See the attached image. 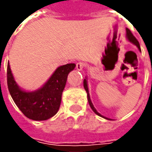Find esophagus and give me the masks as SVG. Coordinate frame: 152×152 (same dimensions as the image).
Wrapping results in <instances>:
<instances>
[{"label": "esophagus", "instance_id": "obj_1", "mask_svg": "<svg viewBox=\"0 0 152 152\" xmlns=\"http://www.w3.org/2000/svg\"><path fill=\"white\" fill-rule=\"evenodd\" d=\"M85 66H86V64H85V63H82V62H80V63H76V68L77 71H82L83 68L85 67Z\"/></svg>", "mask_w": 152, "mask_h": 152}]
</instances>
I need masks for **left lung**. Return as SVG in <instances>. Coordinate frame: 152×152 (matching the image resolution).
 <instances>
[{"mask_svg":"<svg viewBox=\"0 0 152 152\" xmlns=\"http://www.w3.org/2000/svg\"><path fill=\"white\" fill-rule=\"evenodd\" d=\"M126 39H127L129 42H130V43L134 44V45H136L137 49H138V50H139V51H141L140 45H139V43H138V41H137V40L136 39V38L134 37V35L131 33V31H129V30L128 28H126ZM84 88H85L86 93H87V98H88V102H89V106H90L91 109L93 110V112H94L96 115H99V116H101V117L104 118V119H106V120H111V119H109V118H107V117H105V116L102 115L100 114V113H99V112H97V110L95 109V107H94V104H93L92 102H91V99H90V96H89V88H88V81H87V77H86V79L84 80Z\"/></svg>","mask_w":152,"mask_h":152,"instance_id":"obj_1","label":"left lung"}]
</instances>
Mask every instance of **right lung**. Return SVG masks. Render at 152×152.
<instances>
[{"mask_svg": "<svg viewBox=\"0 0 152 152\" xmlns=\"http://www.w3.org/2000/svg\"><path fill=\"white\" fill-rule=\"evenodd\" d=\"M75 67V63L58 66L40 89L26 91L15 81L8 63L7 85L10 94L15 104L27 117L33 121H46L58 111L67 76Z\"/></svg>", "mask_w": 152, "mask_h": 152, "instance_id": "1", "label": "right lung"}]
</instances>
